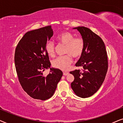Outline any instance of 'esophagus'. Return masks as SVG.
Instances as JSON below:
<instances>
[{"label": "esophagus", "mask_w": 123, "mask_h": 123, "mask_svg": "<svg viewBox=\"0 0 123 123\" xmlns=\"http://www.w3.org/2000/svg\"><path fill=\"white\" fill-rule=\"evenodd\" d=\"M63 75H65V76H66V75H68V72H63Z\"/></svg>", "instance_id": "34e87169"}]
</instances>
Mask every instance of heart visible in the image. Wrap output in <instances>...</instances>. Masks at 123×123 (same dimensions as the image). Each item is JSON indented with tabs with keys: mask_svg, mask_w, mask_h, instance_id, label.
Wrapping results in <instances>:
<instances>
[{
	"mask_svg": "<svg viewBox=\"0 0 123 123\" xmlns=\"http://www.w3.org/2000/svg\"><path fill=\"white\" fill-rule=\"evenodd\" d=\"M57 40L60 43L65 45L64 52L68 55L57 57L53 60L52 64L55 68L66 70L73 61L71 55L74 58H78L82 55L84 49V42L80 37H74L73 34L68 31H64L59 34ZM46 51L49 56H54L55 44L53 42H49L47 44Z\"/></svg>",
	"mask_w": 123,
	"mask_h": 123,
	"instance_id": "1",
	"label": "heart"
}]
</instances>
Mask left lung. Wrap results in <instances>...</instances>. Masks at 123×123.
<instances>
[{"label": "left lung", "mask_w": 123, "mask_h": 123, "mask_svg": "<svg viewBox=\"0 0 123 123\" xmlns=\"http://www.w3.org/2000/svg\"><path fill=\"white\" fill-rule=\"evenodd\" d=\"M73 29L78 30L84 42V51L75 64L84 70L70 72L74 76L71 86L76 96L84 98L94 94L104 82L108 68L107 52L102 39L91 29L84 26Z\"/></svg>", "instance_id": "1"}]
</instances>
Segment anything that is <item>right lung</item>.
<instances>
[{
    "label": "right lung",
    "mask_w": 123,
    "mask_h": 123,
    "mask_svg": "<svg viewBox=\"0 0 123 123\" xmlns=\"http://www.w3.org/2000/svg\"><path fill=\"white\" fill-rule=\"evenodd\" d=\"M53 35L51 26L27 32L16 48L14 63L19 81L25 91L34 99L46 100L53 96L63 73L50 68L47 42ZM50 68L47 76L42 72Z\"/></svg>",
    "instance_id": "add662e5"
}]
</instances>
